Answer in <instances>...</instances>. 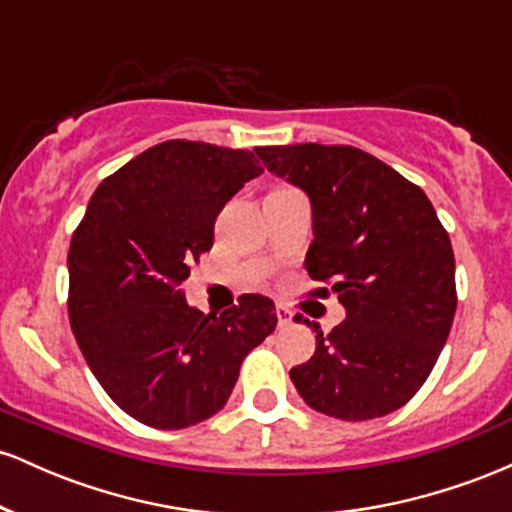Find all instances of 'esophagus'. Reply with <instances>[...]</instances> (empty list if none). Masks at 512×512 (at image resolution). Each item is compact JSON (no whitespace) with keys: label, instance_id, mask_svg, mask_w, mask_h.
I'll list each match as a JSON object with an SVG mask.
<instances>
[{"label":"esophagus","instance_id":"34e87169","mask_svg":"<svg viewBox=\"0 0 512 512\" xmlns=\"http://www.w3.org/2000/svg\"><path fill=\"white\" fill-rule=\"evenodd\" d=\"M276 320H279L281 330H284V327H291L293 325V310L279 303L276 305Z\"/></svg>","mask_w":512,"mask_h":512}]
</instances>
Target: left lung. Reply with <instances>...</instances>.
Here are the masks:
<instances>
[{"label":"left lung","instance_id":"obj_1","mask_svg":"<svg viewBox=\"0 0 512 512\" xmlns=\"http://www.w3.org/2000/svg\"><path fill=\"white\" fill-rule=\"evenodd\" d=\"M269 173L313 202L305 269L346 308L315 354L291 368L308 407L344 421L390 414L426 383L457 308L448 231L419 185L346 144L257 146ZM305 325H310L305 320Z\"/></svg>","mask_w":512,"mask_h":512}]
</instances>
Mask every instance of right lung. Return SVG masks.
<instances>
[{
	"label": "right lung",
	"instance_id": "obj_1",
	"mask_svg": "<svg viewBox=\"0 0 512 512\" xmlns=\"http://www.w3.org/2000/svg\"><path fill=\"white\" fill-rule=\"evenodd\" d=\"M245 149L170 139L108 175L69 245V322L110 399L151 428L209 419L243 358L276 327L272 298L243 293L221 315L190 308L182 281L214 223L264 168Z\"/></svg>",
	"mask_w": 512,
	"mask_h": 512
}]
</instances>
